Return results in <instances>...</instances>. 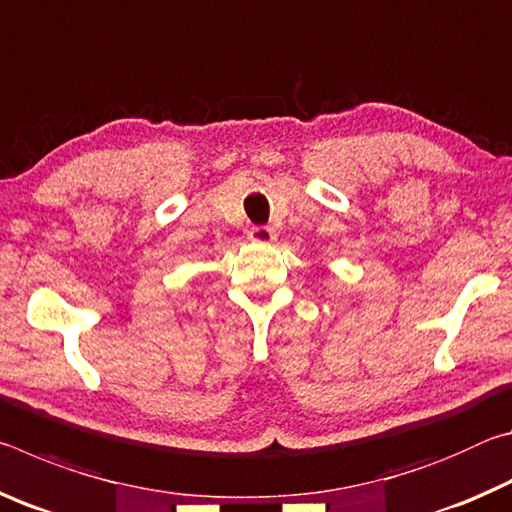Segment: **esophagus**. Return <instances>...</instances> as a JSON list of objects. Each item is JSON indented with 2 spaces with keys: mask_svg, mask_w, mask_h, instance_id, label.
<instances>
[{
  "mask_svg": "<svg viewBox=\"0 0 512 512\" xmlns=\"http://www.w3.org/2000/svg\"><path fill=\"white\" fill-rule=\"evenodd\" d=\"M248 239L255 241V244H273L275 232L266 225H255V228L248 230Z\"/></svg>",
  "mask_w": 512,
  "mask_h": 512,
  "instance_id": "1",
  "label": "esophagus"
}]
</instances>
